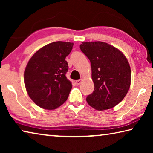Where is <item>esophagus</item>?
Returning <instances> with one entry per match:
<instances>
[{
	"label": "esophagus",
	"mask_w": 153,
	"mask_h": 153,
	"mask_svg": "<svg viewBox=\"0 0 153 153\" xmlns=\"http://www.w3.org/2000/svg\"><path fill=\"white\" fill-rule=\"evenodd\" d=\"M82 79L77 80V81H76V84H77V85H79V84H81V83H82Z\"/></svg>",
	"instance_id": "esophagus-1"
}]
</instances>
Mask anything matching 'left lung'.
Returning <instances> with one entry per match:
<instances>
[{"label":"left lung","instance_id":"obj_1","mask_svg":"<svg viewBox=\"0 0 153 153\" xmlns=\"http://www.w3.org/2000/svg\"><path fill=\"white\" fill-rule=\"evenodd\" d=\"M79 48L90 61L94 90L87 96L90 106L98 111L119 104L128 93L131 69L128 60L117 48L102 42H83Z\"/></svg>","mask_w":153,"mask_h":153}]
</instances>
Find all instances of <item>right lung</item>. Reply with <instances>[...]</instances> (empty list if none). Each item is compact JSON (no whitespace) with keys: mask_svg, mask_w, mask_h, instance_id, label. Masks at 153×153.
<instances>
[{"mask_svg":"<svg viewBox=\"0 0 153 153\" xmlns=\"http://www.w3.org/2000/svg\"><path fill=\"white\" fill-rule=\"evenodd\" d=\"M74 43L57 41L38 50L30 59L24 71V83L29 97L45 109L53 110L66 101L72 88L66 74L65 61Z\"/></svg>","mask_w":153,"mask_h":153,"instance_id":"add662e5","label":"right lung"}]
</instances>
